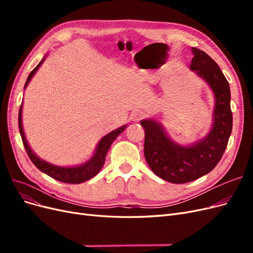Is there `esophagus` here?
<instances>
[{
  "instance_id": "34e87169",
  "label": "esophagus",
  "mask_w": 253,
  "mask_h": 253,
  "mask_svg": "<svg viewBox=\"0 0 253 253\" xmlns=\"http://www.w3.org/2000/svg\"><path fill=\"white\" fill-rule=\"evenodd\" d=\"M143 116H144V115H143L141 112H138V111H137V112H133L132 115H131V120L137 122V121L141 120V119L143 118Z\"/></svg>"
}]
</instances>
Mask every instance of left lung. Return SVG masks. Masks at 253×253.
Instances as JSON below:
<instances>
[{"label": "left lung", "instance_id": "left-lung-1", "mask_svg": "<svg viewBox=\"0 0 253 253\" xmlns=\"http://www.w3.org/2000/svg\"><path fill=\"white\" fill-rule=\"evenodd\" d=\"M190 68L206 80L215 97L213 125L205 138L189 147L175 143L159 122L141 120L144 129V157L151 170L173 183L195 180L211 172L219 163L232 131L230 86L223 72L211 57L192 47Z\"/></svg>", "mask_w": 253, "mask_h": 253}]
</instances>
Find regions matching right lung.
<instances>
[{
	"instance_id": "1",
	"label": "right lung",
	"mask_w": 253,
	"mask_h": 253,
	"mask_svg": "<svg viewBox=\"0 0 253 253\" xmlns=\"http://www.w3.org/2000/svg\"><path fill=\"white\" fill-rule=\"evenodd\" d=\"M44 59L45 58H43L41 62L34 68L32 73L29 74L24 88L27 86V84L29 83L30 79L34 77V75L38 71V68L41 66ZM126 127V126H124L117 129H115V131L109 133L108 135H105L103 138L99 141L94 156L91 157L85 164H83L81 166H77V167H70V168L58 167V166H53L51 164L44 162V160L38 157L33 152V150L30 149V147L27 143V140H26L24 129H23V126H22V104L20 106V111H19V129H20V134L22 137L23 144H24V148L26 150L28 157L40 171L50 176V177L53 179L59 180L61 182H65V183H81V182H84V181L90 179L91 177H94L95 175H97L98 172L101 170V168L104 165L106 153H108L113 141L117 138V136L119 134H121L125 131Z\"/></svg>"
}]
</instances>
